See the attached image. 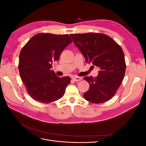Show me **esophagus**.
<instances>
[{"label":"esophagus","mask_w":146,"mask_h":146,"mask_svg":"<svg viewBox=\"0 0 146 146\" xmlns=\"http://www.w3.org/2000/svg\"><path fill=\"white\" fill-rule=\"evenodd\" d=\"M72 79H73V80L75 81V82H79V81L82 80V78L80 77L76 76V77H74L72 78Z\"/></svg>","instance_id":"1"}]
</instances>
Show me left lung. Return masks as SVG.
Returning a JSON list of instances; mask_svg holds the SVG:
<instances>
[{
    "label": "left lung",
    "mask_w": 146,
    "mask_h": 146,
    "mask_svg": "<svg viewBox=\"0 0 146 146\" xmlns=\"http://www.w3.org/2000/svg\"><path fill=\"white\" fill-rule=\"evenodd\" d=\"M86 63L100 68L98 77H85L90 88L83 94L85 100L101 104L116 94L125 76L126 64L121 47L107 35L100 33L70 34Z\"/></svg>",
    "instance_id": "obj_1"
}]
</instances>
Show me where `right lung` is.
Wrapping results in <instances>:
<instances>
[{"label":"right lung","instance_id":"right-lung-1","mask_svg":"<svg viewBox=\"0 0 146 146\" xmlns=\"http://www.w3.org/2000/svg\"><path fill=\"white\" fill-rule=\"evenodd\" d=\"M72 42L69 35L40 33L34 35L21 49L18 68L26 91L35 100L50 104L61 99L70 82L50 70L52 61Z\"/></svg>","mask_w":146,"mask_h":146}]
</instances>
